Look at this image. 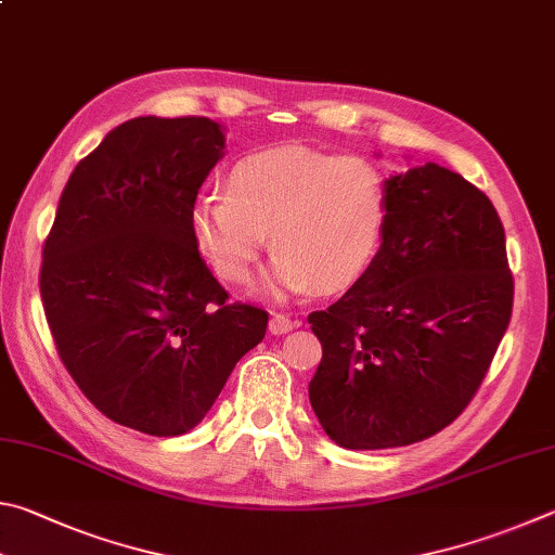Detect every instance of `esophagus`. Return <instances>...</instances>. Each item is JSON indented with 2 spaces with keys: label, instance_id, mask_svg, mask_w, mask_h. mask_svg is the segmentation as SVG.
<instances>
[{
  "label": "esophagus",
  "instance_id": "esophagus-1",
  "mask_svg": "<svg viewBox=\"0 0 555 555\" xmlns=\"http://www.w3.org/2000/svg\"><path fill=\"white\" fill-rule=\"evenodd\" d=\"M297 326V322L295 319H289L287 314H272L270 317V322H268V328H270V334H275V336H280V334H287V332H293V328Z\"/></svg>",
  "mask_w": 555,
  "mask_h": 555
}]
</instances>
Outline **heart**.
Wrapping results in <instances>:
<instances>
[{
    "label": "heart",
    "instance_id": "heart-1",
    "mask_svg": "<svg viewBox=\"0 0 555 555\" xmlns=\"http://www.w3.org/2000/svg\"><path fill=\"white\" fill-rule=\"evenodd\" d=\"M385 219L387 184L371 160L287 145L241 158L227 192H202L190 233L231 285L248 283L270 233L278 256L262 289L285 299L353 285L380 250Z\"/></svg>",
    "mask_w": 555,
    "mask_h": 555
}]
</instances>
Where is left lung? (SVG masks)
<instances>
[{
  "mask_svg": "<svg viewBox=\"0 0 555 555\" xmlns=\"http://www.w3.org/2000/svg\"><path fill=\"white\" fill-rule=\"evenodd\" d=\"M383 243L351 289L309 314L322 363L309 402L344 449H397L446 429L509 326L514 280L488 194L436 163L390 175Z\"/></svg>",
  "mask_w": 555,
  "mask_h": 555,
  "instance_id": "left-lung-1",
  "label": "left lung"
}]
</instances>
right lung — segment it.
<instances>
[{
  "label": "right lung",
  "instance_id": "obj_1",
  "mask_svg": "<svg viewBox=\"0 0 555 555\" xmlns=\"http://www.w3.org/2000/svg\"><path fill=\"white\" fill-rule=\"evenodd\" d=\"M227 135L135 116L77 163L43 243L41 299L67 373L112 422L180 436L211 410L268 312L229 302L190 233Z\"/></svg>",
  "mask_w": 555,
  "mask_h": 555
}]
</instances>
